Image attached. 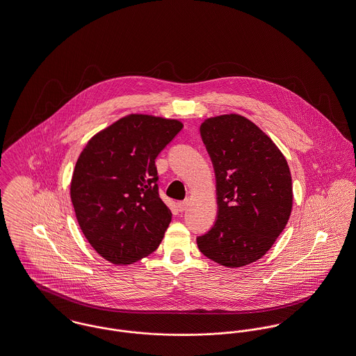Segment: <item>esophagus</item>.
<instances>
[{"label":"esophagus","instance_id":"1","mask_svg":"<svg viewBox=\"0 0 356 356\" xmlns=\"http://www.w3.org/2000/svg\"><path fill=\"white\" fill-rule=\"evenodd\" d=\"M187 207H188V200H184V202H179V203H177V209H179L180 212L186 211Z\"/></svg>","mask_w":356,"mask_h":356}]
</instances>
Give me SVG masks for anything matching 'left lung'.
I'll return each mask as SVG.
<instances>
[{
  "instance_id": "8db88e82",
  "label": "left lung",
  "mask_w": 356,
  "mask_h": 356,
  "mask_svg": "<svg viewBox=\"0 0 356 356\" xmlns=\"http://www.w3.org/2000/svg\"><path fill=\"white\" fill-rule=\"evenodd\" d=\"M200 134L215 169L219 209L197 248L226 268L250 265L272 249L291 218V169L272 138L243 115L207 118Z\"/></svg>"
}]
</instances>
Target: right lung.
<instances>
[{
    "label": "right lung",
    "instance_id": "obj_1",
    "mask_svg": "<svg viewBox=\"0 0 356 356\" xmlns=\"http://www.w3.org/2000/svg\"><path fill=\"white\" fill-rule=\"evenodd\" d=\"M183 126L129 114L94 134L81 152L71 202L87 242L106 261L131 265L161 243L172 212L159 196L154 160Z\"/></svg>",
    "mask_w": 356,
    "mask_h": 356
}]
</instances>
